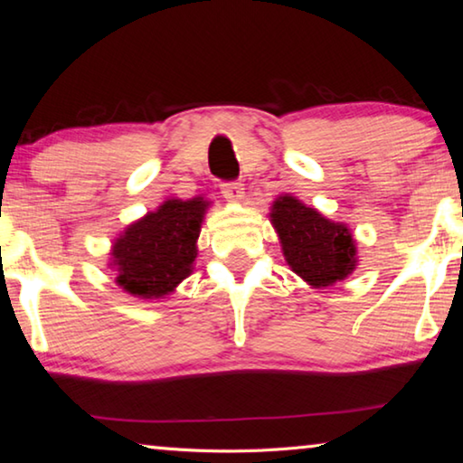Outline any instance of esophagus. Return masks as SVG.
<instances>
[{
  "label": "esophagus",
  "mask_w": 463,
  "mask_h": 463,
  "mask_svg": "<svg viewBox=\"0 0 463 463\" xmlns=\"http://www.w3.org/2000/svg\"><path fill=\"white\" fill-rule=\"evenodd\" d=\"M221 190H222L224 198L229 202H241L242 198H245V187H242V184H239V182L222 184Z\"/></svg>",
  "instance_id": "obj_1"
}]
</instances>
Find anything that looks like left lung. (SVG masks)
Listing matches in <instances>:
<instances>
[{"instance_id": "8db88e82", "label": "left lung", "mask_w": 463, "mask_h": 463, "mask_svg": "<svg viewBox=\"0 0 463 463\" xmlns=\"http://www.w3.org/2000/svg\"><path fill=\"white\" fill-rule=\"evenodd\" d=\"M269 221L289 269L310 288H328L355 271L357 247L347 224L323 216L292 194L278 195Z\"/></svg>"}]
</instances>
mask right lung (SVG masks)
I'll return each mask as SVG.
<instances>
[{"label":"right lung","instance_id":"right-lung-1","mask_svg":"<svg viewBox=\"0 0 463 463\" xmlns=\"http://www.w3.org/2000/svg\"><path fill=\"white\" fill-rule=\"evenodd\" d=\"M210 202L169 198L153 213L128 224L109 249L108 268L116 284L140 300H159L194 271L198 237Z\"/></svg>","mask_w":463,"mask_h":463}]
</instances>
